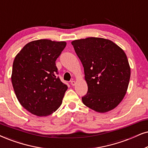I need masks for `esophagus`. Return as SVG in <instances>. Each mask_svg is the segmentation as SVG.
<instances>
[{
	"mask_svg": "<svg viewBox=\"0 0 148 148\" xmlns=\"http://www.w3.org/2000/svg\"><path fill=\"white\" fill-rule=\"evenodd\" d=\"M71 85H72V86L75 85H76V82L74 81V80H72V81H71Z\"/></svg>",
	"mask_w": 148,
	"mask_h": 148,
	"instance_id": "1",
	"label": "esophagus"
}]
</instances>
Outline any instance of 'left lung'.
<instances>
[{
	"instance_id": "obj_1",
	"label": "left lung",
	"mask_w": 148,
	"mask_h": 148,
	"mask_svg": "<svg viewBox=\"0 0 148 148\" xmlns=\"http://www.w3.org/2000/svg\"><path fill=\"white\" fill-rule=\"evenodd\" d=\"M84 68L87 93L83 104L98 113L111 111L126 95L130 68L124 50L112 41L87 37L72 42Z\"/></svg>"
}]
</instances>
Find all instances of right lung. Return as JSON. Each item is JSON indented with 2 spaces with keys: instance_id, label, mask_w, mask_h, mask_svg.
<instances>
[{
  "instance_id": "obj_1",
  "label": "right lung",
  "mask_w": 148,
  "mask_h": 148,
  "mask_svg": "<svg viewBox=\"0 0 148 148\" xmlns=\"http://www.w3.org/2000/svg\"><path fill=\"white\" fill-rule=\"evenodd\" d=\"M65 46V42L32 41L15 57L13 87L20 104L33 115H51L62 103L68 86L57 77L55 61Z\"/></svg>"
}]
</instances>
